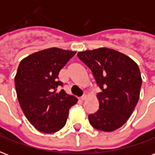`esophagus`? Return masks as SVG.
<instances>
[{
	"instance_id": "1",
	"label": "esophagus",
	"mask_w": 155,
	"mask_h": 155,
	"mask_svg": "<svg viewBox=\"0 0 155 155\" xmlns=\"http://www.w3.org/2000/svg\"><path fill=\"white\" fill-rule=\"evenodd\" d=\"M85 99H86V95H85V94H84V95H82V96H81V97L80 98V100H81V101H84Z\"/></svg>"
}]
</instances>
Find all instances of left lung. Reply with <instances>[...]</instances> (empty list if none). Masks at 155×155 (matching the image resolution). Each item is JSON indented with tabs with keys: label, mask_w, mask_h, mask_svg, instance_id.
Masks as SVG:
<instances>
[{
	"label": "left lung",
	"mask_w": 155,
	"mask_h": 155,
	"mask_svg": "<svg viewBox=\"0 0 155 155\" xmlns=\"http://www.w3.org/2000/svg\"><path fill=\"white\" fill-rule=\"evenodd\" d=\"M77 56L90 68L101 92L98 111L89 114L96 130L110 132L119 129L133 113L140 98L142 79L134 61L109 48L79 52Z\"/></svg>",
	"instance_id": "1"
}]
</instances>
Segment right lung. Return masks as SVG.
Instances as JSON below:
<instances>
[{
	"instance_id": "1",
	"label": "right lung",
	"mask_w": 155,
	"mask_h": 155,
	"mask_svg": "<svg viewBox=\"0 0 155 155\" xmlns=\"http://www.w3.org/2000/svg\"><path fill=\"white\" fill-rule=\"evenodd\" d=\"M75 51L50 48L23 59L15 77V86L23 113L35 129L46 134L61 130L69 110L77 99L64 90L58 74Z\"/></svg>"
}]
</instances>
